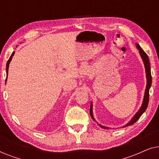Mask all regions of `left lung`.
<instances>
[{
    "label": "left lung",
    "mask_w": 159,
    "mask_h": 159,
    "mask_svg": "<svg viewBox=\"0 0 159 159\" xmlns=\"http://www.w3.org/2000/svg\"><path fill=\"white\" fill-rule=\"evenodd\" d=\"M137 48L138 49L139 51V53L142 58V60L143 61V64H144L145 66V74H146V80H147V84H146V88H145V94H144V98H143V103L141 105L140 109L138 110V111L136 113L135 115L132 117L131 120H130L129 122H128L127 125H124L122 127H127L128 126H130L132 125H133L134 123H135L137 121L140 119V117L142 116V114L145 111L146 108L148 107V101H149V90L151 88V83H152V77H151V66H150V62H149V59H148V56L146 53H145L144 51L141 48V47L140 46V45L138 43H135ZM90 114L91 118L93 119V121H95V119L93 116V103L91 102L90 104ZM98 125L99 127H101L103 129H109V127H105V126H103L101 125H100L98 122H96Z\"/></svg>",
    "instance_id": "obj_1"
}]
</instances>
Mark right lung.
Instances as JSON below:
<instances>
[{
  "label": "right lung",
  "mask_w": 159,
  "mask_h": 159,
  "mask_svg": "<svg viewBox=\"0 0 159 159\" xmlns=\"http://www.w3.org/2000/svg\"><path fill=\"white\" fill-rule=\"evenodd\" d=\"M14 53H15V51L13 52L12 54H11V56H10L9 59L8 60L7 64H6V75H7V76H8V67H9V64H10L11 61V59H12V57H13V56H14ZM6 80H7V78H6Z\"/></svg>",
  "instance_id": "1"
}]
</instances>
